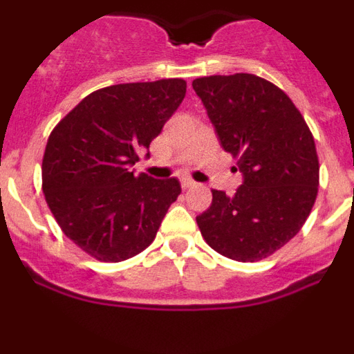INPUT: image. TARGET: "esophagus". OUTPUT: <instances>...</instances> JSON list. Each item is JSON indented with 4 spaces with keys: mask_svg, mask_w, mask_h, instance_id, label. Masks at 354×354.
Here are the masks:
<instances>
[{
    "mask_svg": "<svg viewBox=\"0 0 354 354\" xmlns=\"http://www.w3.org/2000/svg\"><path fill=\"white\" fill-rule=\"evenodd\" d=\"M195 180L189 179V177H183V180H180V186H183V189H189V187L195 186Z\"/></svg>",
    "mask_w": 354,
    "mask_h": 354,
    "instance_id": "1",
    "label": "esophagus"
}]
</instances>
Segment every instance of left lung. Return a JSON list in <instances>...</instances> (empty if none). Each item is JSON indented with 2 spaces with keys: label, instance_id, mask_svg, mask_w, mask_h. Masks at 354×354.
<instances>
[{
  "label": "left lung",
  "instance_id": "left-lung-1",
  "mask_svg": "<svg viewBox=\"0 0 354 354\" xmlns=\"http://www.w3.org/2000/svg\"><path fill=\"white\" fill-rule=\"evenodd\" d=\"M193 90L245 177L232 196L212 189L211 207L196 216L202 237L232 261L270 257L301 230L314 207V136L287 93L264 77H198Z\"/></svg>",
  "mask_w": 354,
  "mask_h": 354
}]
</instances>
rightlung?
<instances>
[{
	"label": "right lung",
	"instance_id": "obj_1",
	"mask_svg": "<svg viewBox=\"0 0 354 354\" xmlns=\"http://www.w3.org/2000/svg\"><path fill=\"white\" fill-rule=\"evenodd\" d=\"M184 95L179 77L106 86L84 97L49 134L44 196L62 232L90 257L126 261L154 241L180 184L134 175L131 167Z\"/></svg>",
	"mask_w": 354,
	"mask_h": 354
}]
</instances>
